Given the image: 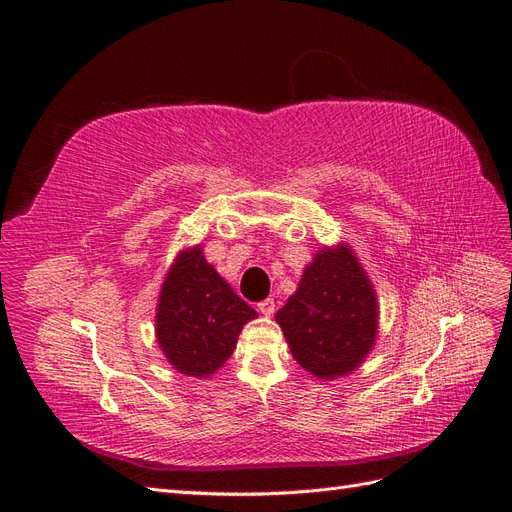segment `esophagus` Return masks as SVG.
I'll list each match as a JSON object with an SVG mask.
<instances>
[{
	"mask_svg": "<svg viewBox=\"0 0 512 512\" xmlns=\"http://www.w3.org/2000/svg\"><path fill=\"white\" fill-rule=\"evenodd\" d=\"M258 309H260L262 316H273V314H275V301H273V299L260 301V303H258Z\"/></svg>",
	"mask_w": 512,
	"mask_h": 512,
	"instance_id": "esophagus-1",
	"label": "esophagus"
}]
</instances>
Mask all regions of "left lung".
<instances>
[{"mask_svg": "<svg viewBox=\"0 0 512 512\" xmlns=\"http://www.w3.org/2000/svg\"><path fill=\"white\" fill-rule=\"evenodd\" d=\"M275 320L299 365L331 380L359 367L374 346L376 294L348 247L322 250Z\"/></svg>", "mask_w": 512, "mask_h": 512, "instance_id": "obj_1", "label": "left lung"}]
</instances>
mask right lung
I'll use <instances>...</instances> for the list:
<instances>
[{"mask_svg": "<svg viewBox=\"0 0 512 512\" xmlns=\"http://www.w3.org/2000/svg\"><path fill=\"white\" fill-rule=\"evenodd\" d=\"M254 309L222 280L200 247L179 254L160 292L156 333L166 359L185 376L205 378L235 350Z\"/></svg>", "mask_w": 512, "mask_h": 512, "instance_id": "add662e5", "label": "right lung"}]
</instances>
